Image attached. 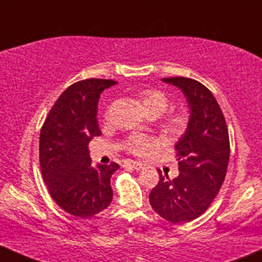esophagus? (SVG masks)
<instances>
[{
  "label": "esophagus",
  "mask_w": 262,
  "mask_h": 262,
  "mask_svg": "<svg viewBox=\"0 0 262 262\" xmlns=\"http://www.w3.org/2000/svg\"><path fill=\"white\" fill-rule=\"evenodd\" d=\"M124 166L125 167H132V169H134V170L143 169V164H140V162H138V161H132V160L125 161Z\"/></svg>",
  "instance_id": "34e87169"
}]
</instances>
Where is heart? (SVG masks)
Returning <instances> with one entry per match:
<instances>
[{
    "mask_svg": "<svg viewBox=\"0 0 262 262\" xmlns=\"http://www.w3.org/2000/svg\"><path fill=\"white\" fill-rule=\"evenodd\" d=\"M138 101L143 107L146 116H154L155 118L160 117L161 114L166 112L169 108V98L164 92L158 89H148L141 91L138 95ZM189 117L185 111H177V112L170 113L165 117L161 122V132L171 139L182 137L188 129ZM150 148V141L145 138L135 137L129 139L127 144L128 151L133 152L135 155H143Z\"/></svg>",
    "mask_w": 262,
    "mask_h": 262,
    "instance_id": "obj_1",
    "label": "heart"
}]
</instances>
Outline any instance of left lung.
I'll list each match as a JSON object with an SVG mask.
<instances>
[{
	"mask_svg": "<svg viewBox=\"0 0 262 262\" xmlns=\"http://www.w3.org/2000/svg\"><path fill=\"white\" fill-rule=\"evenodd\" d=\"M162 81L179 87L187 98L189 124L175 145L180 175L170 180L161 175L150 192L152 209L171 223H185L200 217L223 185L230 145L227 123L213 93L188 77Z\"/></svg>",
	"mask_w": 262,
	"mask_h": 262,
	"instance_id": "obj_1",
	"label": "left lung"
}]
</instances>
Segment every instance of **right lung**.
Segmentation results:
<instances>
[{
	"instance_id": "add662e5",
	"label": "right lung",
	"mask_w": 262,
	"mask_h": 262,
	"mask_svg": "<svg viewBox=\"0 0 262 262\" xmlns=\"http://www.w3.org/2000/svg\"><path fill=\"white\" fill-rule=\"evenodd\" d=\"M116 81L86 79L69 86L52 107L39 138V162L48 191L69 214L90 218L112 202L111 177L119 165L92 167L89 143L101 135L97 103Z\"/></svg>"
}]
</instances>
